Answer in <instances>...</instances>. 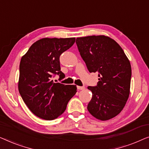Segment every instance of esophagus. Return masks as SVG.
Wrapping results in <instances>:
<instances>
[{"label": "esophagus", "instance_id": "34e87169", "mask_svg": "<svg viewBox=\"0 0 149 149\" xmlns=\"http://www.w3.org/2000/svg\"><path fill=\"white\" fill-rule=\"evenodd\" d=\"M77 89H78L79 90H82V89H85V87L84 86H77Z\"/></svg>", "mask_w": 149, "mask_h": 149}]
</instances>
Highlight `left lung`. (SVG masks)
Returning a JSON list of instances; mask_svg holds the SVG:
<instances>
[{
    "mask_svg": "<svg viewBox=\"0 0 149 149\" xmlns=\"http://www.w3.org/2000/svg\"><path fill=\"white\" fill-rule=\"evenodd\" d=\"M81 58L90 72H98V83L89 86L92 98L87 105L91 115L107 121L121 113L130 93L132 68L119 44L104 35L77 38Z\"/></svg>",
    "mask_w": 149,
    "mask_h": 149,
    "instance_id": "1",
    "label": "left lung"
}]
</instances>
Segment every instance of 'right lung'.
<instances>
[{"mask_svg":"<svg viewBox=\"0 0 149 149\" xmlns=\"http://www.w3.org/2000/svg\"><path fill=\"white\" fill-rule=\"evenodd\" d=\"M75 42V38H43L34 42L19 64L18 89L30 111L36 117L53 120L62 115L77 86L54 83L53 74L64 78L60 56Z\"/></svg>","mask_w":149,"mask_h":149,"instance_id":"add662e5","label":"right lung"}]
</instances>
